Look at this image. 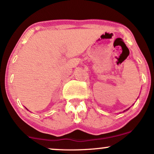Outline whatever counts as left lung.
Listing matches in <instances>:
<instances>
[{
  "instance_id": "obj_1",
  "label": "left lung",
  "mask_w": 154,
  "mask_h": 154,
  "mask_svg": "<svg viewBox=\"0 0 154 154\" xmlns=\"http://www.w3.org/2000/svg\"><path fill=\"white\" fill-rule=\"evenodd\" d=\"M127 109H126V110H127ZM125 111V110H124Z\"/></svg>"
}]
</instances>
